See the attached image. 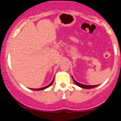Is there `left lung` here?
I'll return each mask as SVG.
<instances>
[{
	"instance_id": "1",
	"label": "left lung",
	"mask_w": 121,
	"mask_h": 121,
	"mask_svg": "<svg viewBox=\"0 0 121 121\" xmlns=\"http://www.w3.org/2000/svg\"><path fill=\"white\" fill-rule=\"evenodd\" d=\"M72 78H73V79L74 82L75 83V84H76L78 86H80V87H81V88H85V89H90V88H95V87H96V86H98V85H84V84H81V83H79V82H77L76 81H75V80H74V79L73 77H72Z\"/></svg>"
}]
</instances>
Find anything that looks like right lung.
<instances>
[{"mask_svg":"<svg viewBox=\"0 0 121 121\" xmlns=\"http://www.w3.org/2000/svg\"><path fill=\"white\" fill-rule=\"evenodd\" d=\"M54 78H53V81H51V83H50V84H48V85H47V86H43V87H42V88H30V89H31L32 90H35V91H39V90H44V89H46V88H48L49 86H51V85H52V84H53V82H54Z\"/></svg>","mask_w":121,"mask_h":121,"instance_id":"add662e5","label":"right lung"}]
</instances>
